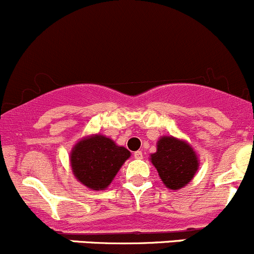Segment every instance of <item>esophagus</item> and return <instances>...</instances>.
<instances>
[{
    "mask_svg": "<svg viewBox=\"0 0 254 254\" xmlns=\"http://www.w3.org/2000/svg\"><path fill=\"white\" fill-rule=\"evenodd\" d=\"M134 157L136 158V160H141V158H142L141 151H136V152H134Z\"/></svg>",
    "mask_w": 254,
    "mask_h": 254,
    "instance_id": "1",
    "label": "esophagus"
}]
</instances>
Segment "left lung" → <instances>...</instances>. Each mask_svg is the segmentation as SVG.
<instances>
[{
  "label": "left lung",
  "mask_w": 254,
  "mask_h": 254,
  "mask_svg": "<svg viewBox=\"0 0 254 254\" xmlns=\"http://www.w3.org/2000/svg\"><path fill=\"white\" fill-rule=\"evenodd\" d=\"M151 162L163 184L172 190L187 186L199 167L198 156L191 146L173 136L158 140L157 151L151 155Z\"/></svg>",
  "instance_id": "1"
}]
</instances>
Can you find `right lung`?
Here are the masks:
<instances>
[{
    "instance_id": "right-lung-1",
    "label": "right lung",
    "mask_w": 254,
    "mask_h": 254,
    "mask_svg": "<svg viewBox=\"0 0 254 254\" xmlns=\"http://www.w3.org/2000/svg\"><path fill=\"white\" fill-rule=\"evenodd\" d=\"M129 157V150L98 134L79 140L71 151L70 162L78 182L93 190H103Z\"/></svg>"
}]
</instances>
